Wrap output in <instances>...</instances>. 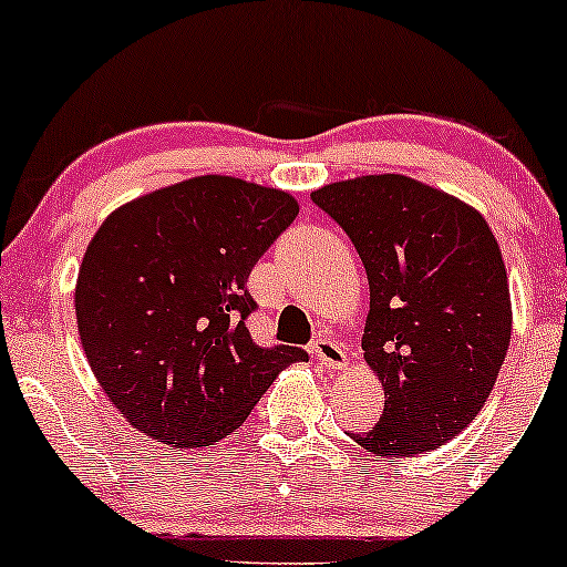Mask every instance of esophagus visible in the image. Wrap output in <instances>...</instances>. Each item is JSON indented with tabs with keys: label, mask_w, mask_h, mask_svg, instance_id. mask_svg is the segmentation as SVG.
<instances>
[{
	"label": "esophagus",
	"mask_w": 567,
	"mask_h": 567,
	"mask_svg": "<svg viewBox=\"0 0 567 567\" xmlns=\"http://www.w3.org/2000/svg\"><path fill=\"white\" fill-rule=\"evenodd\" d=\"M311 354L320 360V365H324L328 370H343L347 368V351H343L333 338L320 336L315 343H311Z\"/></svg>",
	"instance_id": "34e87169"
}]
</instances>
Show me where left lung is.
Wrapping results in <instances>:
<instances>
[{
    "mask_svg": "<svg viewBox=\"0 0 567 567\" xmlns=\"http://www.w3.org/2000/svg\"><path fill=\"white\" fill-rule=\"evenodd\" d=\"M368 271L365 362L383 415L351 440L402 458L445 445L483 410L512 336L501 247L483 213L442 188L383 173L311 192Z\"/></svg>",
    "mask_w": 567,
    "mask_h": 567,
    "instance_id": "1",
    "label": "left lung"
}]
</instances>
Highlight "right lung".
Wrapping results in <instances>:
<instances>
[{
    "label": "right lung",
    "instance_id": "obj_1",
    "mask_svg": "<svg viewBox=\"0 0 567 567\" xmlns=\"http://www.w3.org/2000/svg\"><path fill=\"white\" fill-rule=\"evenodd\" d=\"M298 216L292 194L197 175L130 199L97 226L76 277L82 349L103 394L146 437L216 445L292 362L245 320L247 277Z\"/></svg>",
    "mask_w": 567,
    "mask_h": 567
}]
</instances>
